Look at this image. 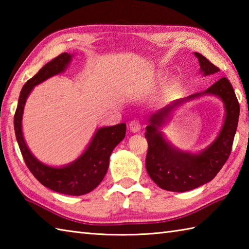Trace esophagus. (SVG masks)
Wrapping results in <instances>:
<instances>
[{"mask_svg":"<svg viewBox=\"0 0 249 249\" xmlns=\"http://www.w3.org/2000/svg\"><path fill=\"white\" fill-rule=\"evenodd\" d=\"M141 129V125L138 121H131L129 123V130L131 133H139Z\"/></svg>","mask_w":249,"mask_h":249,"instance_id":"obj_1","label":"esophagus"}]
</instances>
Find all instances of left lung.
I'll return each instance as SVG.
<instances>
[{
    "mask_svg": "<svg viewBox=\"0 0 249 249\" xmlns=\"http://www.w3.org/2000/svg\"><path fill=\"white\" fill-rule=\"evenodd\" d=\"M200 65V72L210 76L219 71L205 56L195 52ZM204 94L218 97L224 104L225 119L215 140L198 153L179 150L166 140L161 131L173 111L178 105ZM240 115V105L234 89L227 78H220L205 91L177 99L166 107L158 110L149 119L145 138L147 154L145 158L146 171L150 178L160 188L169 192L184 193L209 183L229 158Z\"/></svg>",
    "mask_w": 249,
    "mask_h": 249,
    "instance_id": "8db88e82",
    "label": "left lung"
}]
</instances>
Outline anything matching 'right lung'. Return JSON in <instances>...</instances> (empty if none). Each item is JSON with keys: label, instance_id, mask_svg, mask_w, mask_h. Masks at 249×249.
Returning <instances> with one entry per match:
<instances>
[{"label": "right lung", "instance_id": "add662e5", "mask_svg": "<svg viewBox=\"0 0 249 249\" xmlns=\"http://www.w3.org/2000/svg\"><path fill=\"white\" fill-rule=\"evenodd\" d=\"M72 56L73 54L64 52L47 63L34 77L26 81L20 92L14 118V127L21 154L32 174L44 186L53 192L70 196H81L92 192L103 181L108 171L111 153L124 139L126 124L121 123L98 128L82 154L77 160L61 167L48 166L37 160L26 145L22 133L24 106L34 87L65 71Z\"/></svg>", "mask_w": 249, "mask_h": 249}]
</instances>
